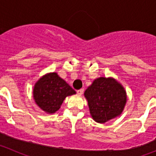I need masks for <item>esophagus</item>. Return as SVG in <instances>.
<instances>
[{
	"mask_svg": "<svg viewBox=\"0 0 156 156\" xmlns=\"http://www.w3.org/2000/svg\"><path fill=\"white\" fill-rule=\"evenodd\" d=\"M83 91H84V90H83V89H80V90H77V94H78L79 95H82L83 94Z\"/></svg>",
	"mask_w": 156,
	"mask_h": 156,
	"instance_id": "obj_1",
	"label": "esophagus"
}]
</instances>
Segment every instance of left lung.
Wrapping results in <instances>:
<instances>
[{"instance_id":"8db88e82","label":"left lung","mask_w":156,"mask_h":156,"mask_svg":"<svg viewBox=\"0 0 156 156\" xmlns=\"http://www.w3.org/2000/svg\"><path fill=\"white\" fill-rule=\"evenodd\" d=\"M84 96L92 118L99 123L119 116L126 102V90L112 77L94 80L85 90Z\"/></svg>"}]
</instances>
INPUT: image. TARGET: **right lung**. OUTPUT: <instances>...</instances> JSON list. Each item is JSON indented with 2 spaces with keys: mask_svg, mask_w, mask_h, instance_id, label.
<instances>
[{
  "mask_svg": "<svg viewBox=\"0 0 156 156\" xmlns=\"http://www.w3.org/2000/svg\"><path fill=\"white\" fill-rule=\"evenodd\" d=\"M75 94V90L56 73L43 76L34 87L36 104L49 114L58 111L67 96Z\"/></svg>",
  "mask_w": 156,
  "mask_h": 156,
  "instance_id": "obj_1",
  "label": "right lung"
}]
</instances>
